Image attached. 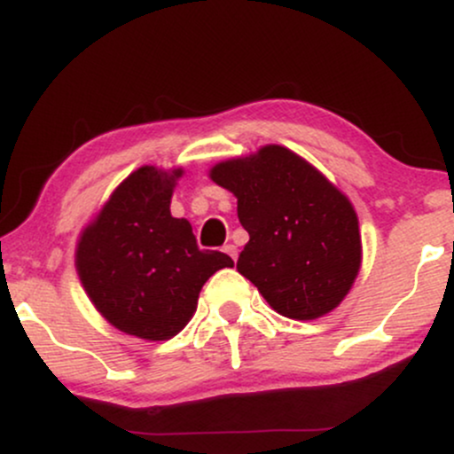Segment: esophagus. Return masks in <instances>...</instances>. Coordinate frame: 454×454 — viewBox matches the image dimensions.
<instances>
[{
    "label": "esophagus",
    "instance_id": "esophagus-1",
    "mask_svg": "<svg viewBox=\"0 0 454 454\" xmlns=\"http://www.w3.org/2000/svg\"><path fill=\"white\" fill-rule=\"evenodd\" d=\"M223 252L228 254V256H231L234 262H237V256H239V252H237V245H232V243H228V245H223Z\"/></svg>",
    "mask_w": 454,
    "mask_h": 454
}]
</instances>
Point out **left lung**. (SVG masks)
<instances>
[{
  "instance_id": "obj_1",
  "label": "left lung",
  "mask_w": 454,
  "mask_h": 454,
  "mask_svg": "<svg viewBox=\"0 0 454 454\" xmlns=\"http://www.w3.org/2000/svg\"><path fill=\"white\" fill-rule=\"evenodd\" d=\"M237 196L249 241L237 269L275 311L314 320L341 303L361 267L350 200L311 164L279 145L211 170Z\"/></svg>"
}]
</instances>
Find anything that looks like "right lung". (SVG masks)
I'll use <instances>...</instances> for the list:
<instances>
[{"label":"right lung","mask_w":454,"mask_h":454,"mask_svg":"<svg viewBox=\"0 0 454 454\" xmlns=\"http://www.w3.org/2000/svg\"><path fill=\"white\" fill-rule=\"evenodd\" d=\"M181 170L143 166L114 190L82 232L76 267L98 311L119 331L170 340L190 322L205 281L232 258L200 249L187 220L170 215Z\"/></svg>","instance_id":"add662e5"}]
</instances>
